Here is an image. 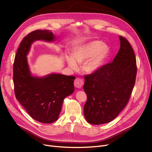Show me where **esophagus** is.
Wrapping results in <instances>:
<instances>
[{
    "label": "esophagus",
    "mask_w": 152,
    "mask_h": 152,
    "mask_svg": "<svg viewBox=\"0 0 152 152\" xmlns=\"http://www.w3.org/2000/svg\"><path fill=\"white\" fill-rule=\"evenodd\" d=\"M75 86L77 88H80L83 85V80L80 77H76L74 82Z\"/></svg>",
    "instance_id": "obj_1"
}]
</instances>
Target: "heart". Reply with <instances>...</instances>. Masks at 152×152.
I'll return each instance as SVG.
<instances>
[{"label":"heart","mask_w":152,"mask_h":152,"mask_svg":"<svg viewBox=\"0 0 152 152\" xmlns=\"http://www.w3.org/2000/svg\"><path fill=\"white\" fill-rule=\"evenodd\" d=\"M109 48L100 41H92L79 48L73 53V58L68 57L67 61L73 70L77 68V64L85 62L83 69L87 73H94L99 70L106 59Z\"/></svg>","instance_id":"heart-1"}]
</instances>
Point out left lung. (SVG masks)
Returning a JSON list of instances; mask_svg holds the SVG:
<instances>
[{"mask_svg":"<svg viewBox=\"0 0 152 152\" xmlns=\"http://www.w3.org/2000/svg\"><path fill=\"white\" fill-rule=\"evenodd\" d=\"M119 38L120 49L113 62L84 76L83 88L87 100L83 113L92 124L116 118L127 105L135 83L137 67L134 50L125 37Z\"/></svg>","mask_w":152,"mask_h":152,"instance_id":"1","label":"left lung"}]
</instances>
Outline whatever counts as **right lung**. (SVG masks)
Returning <instances> with one entry per match:
<instances>
[{
	"label": "right lung",
	"mask_w": 152,
	"mask_h": 152,
	"mask_svg": "<svg viewBox=\"0 0 152 152\" xmlns=\"http://www.w3.org/2000/svg\"><path fill=\"white\" fill-rule=\"evenodd\" d=\"M55 37L48 30H36L25 36L17 51L13 64V82L16 99L28 114L42 123L55 121L64 99L74 91L75 77L51 74L45 77L32 76L26 55L35 40L52 41Z\"/></svg>",
	"instance_id": "1"
}]
</instances>
